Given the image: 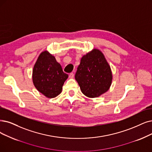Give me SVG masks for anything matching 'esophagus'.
<instances>
[{
    "mask_svg": "<svg viewBox=\"0 0 152 152\" xmlns=\"http://www.w3.org/2000/svg\"><path fill=\"white\" fill-rule=\"evenodd\" d=\"M74 77V73H70V74H69V78H73Z\"/></svg>",
    "mask_w": 152,
    "mask_h": 152,
    "instance_id": "34e87169",
    "label": "esophagus"
}]
</instances>
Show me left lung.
<instances>
[{"instance_id":"obj_1","label":"left lung","mask_w":152,"mask_h":152,"mask_svg":"<svg viewBox=\"0 0 152 152\" xmlns=\"http://www.w3.org/2000/svg\"><path fill=\"white\" fill-rule=\"evenodd\" d=\"M112 77L110 66L104 53L96 48L82 57L75 75L82 92L89 98L98 97L107 92Z\"/></svg>"}]
</instances>
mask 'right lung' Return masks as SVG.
Returning a JSON list of instances; mask_svg holds the SVG:
<instances>
[{"label":"right lung","mask_w":152,"mask_h":152,"mask_svg":"<svg viewBox=\"0 0 152 152\" xmlns=\"http://www.w3.org/2000/svg\"><path fill=\"white\" fill-rule=\"evenodd\" d=\"M68 77L52 54L47 50L40 54L32 71V81L39 92L47 98L56 97Z\"/></svg>","instance_id":"right-lung-1"}]
</instances>
